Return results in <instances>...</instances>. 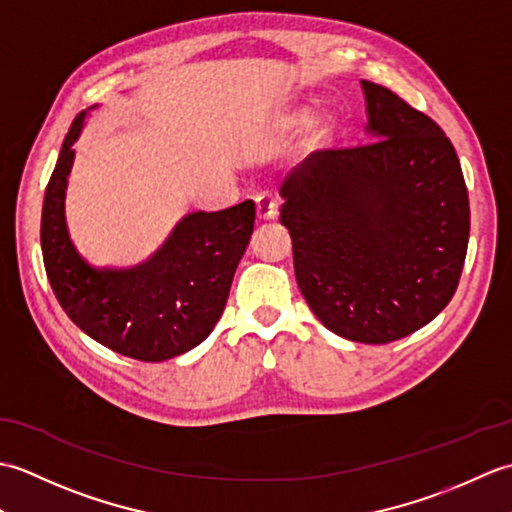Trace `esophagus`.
Here are the masks:
<instances>
[{
  "instance_id": "esophagus-1",
  "label": "esophagus",
  "mask_w": 512,
  "mask_h": 512,
  "mask_svg": "<svg viewBox=\"0 0 512 512\" xmlns=\"http://www.w3.org/2000/svg\"><path fill=\"white\" fill-rule=\"evenodd\" d=\"M279 217V204L270 195H259L257 198V220L259 222H273Z\"/></svg>"
}]
</instances>
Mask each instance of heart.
I'll use <instances>...</instances> for the list:
<instances>
[{
	"instance_id": "obj_1",
	"label": "heart",
	"mask_w": 512,
	"mask_h": 512,
	"mask_svg": "<svg viewBox=\"0 0 512 512\" xmlns=\"http://www.w3.org/2000/svg\"><path fill=\"white\" fill-rule=\"evenodd\" d=\"M306 121H308V110H295V112H290L288 116H284V123H281V127L292 129V127H297V125L306 123ZM332 134H334L332 116L330 114H319L317 118H312V121H310L306 143L312 151L323 149V147L330 145Z\"/></svg>"
}]
</instances>
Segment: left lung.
Segmentation results:
<instances>
[{"mask_svg": "<svg viewBox=\"0 0 512 512\" xmlns=\"http://www.w3.org/2000/svg\"><path fill=\"white\" fill-rule=\"evenodd\" d=\"M374 143L314 151L281 187L301 295L330 332L391 343L447 308L469 246V193L451 140L361 81Z\"/></svg>", "mask_w": 512, "mask_h": 512, "instance_id": "8db88e82", "label": "left lung"}]
</instances>
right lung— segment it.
Listing matches in <instances>:
<instances>
[{
	"instance_id": "obj_1",
	"label": "right lung",
	"mask_w": 512,
	"mask_h": 512,
	"mask_svg": "<svg viewBox=\"0 0 512 512\" xmlns=\"http://www.w3.org/2000/svg\"><path fill=\"white\" fill-rule=\"evenodd\" d=\"M85 114L74 118L43 198L41 250L50 286L65 314L94 341L136 361H167L200 345L220 321L253 235L255 202L184 215L167 242L138 266L92 264L74 246L65 222L72 145Z\"/></svg>"
}]
</instances>
